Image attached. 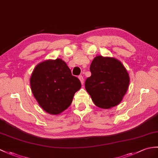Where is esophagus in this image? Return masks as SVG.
<instances>
[{
    "label": "esophagus",
    "instance_id": "obj_1",
    "mask_svg": "<svg viewBox=\"0 0 158 158\" xmlns=\"http://www.w3.org/2000/svg\"><path fill=\"white\" fill-rule=\"evenodd\" d=\"M79 80H80L81 83V84H83L84 79H83V76H82V75H79Z\"/></svg>",
    "mask_w": 158,
    "mask_h": 158
}]
</instances>
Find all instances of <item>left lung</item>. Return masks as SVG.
Listing matches in <instances>:
<instances>
[{"instance_id": "left-lung-1", "label": "left lung", "mask_w": 158, "mask_h": 158, "mask_svg": "<svg viewBox=\"0 0 158 158\" xmlns=\"http://www.w3.org/2000/svg\"><path fill=\"white\" fill-rule=\"evenodd\" d=\"M91 75L85 87L98 107L110 108L120 103L129 85L127 69L114 58L98 56L90 65Z\"/></svg>"}]
</instances>
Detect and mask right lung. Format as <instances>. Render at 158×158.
<instances>
[{
  "label": "right lung",
  "instance_id": "add662e5",
  "mask_svg": "<svg viewBox=\"0 0 158 158\" xmlns=\"http://www.w3.org/2000/svg\"><path fill=\"white\" fill-rule=\"evenodd\" d=\"M33 95L39 105L50 114H59L69 107L81 87L79 79L60 58L47 60L35 67L30 78Z\"/></svg>",
  "mask_w": 158,
  "mask_h": 158
}]
</instances>
